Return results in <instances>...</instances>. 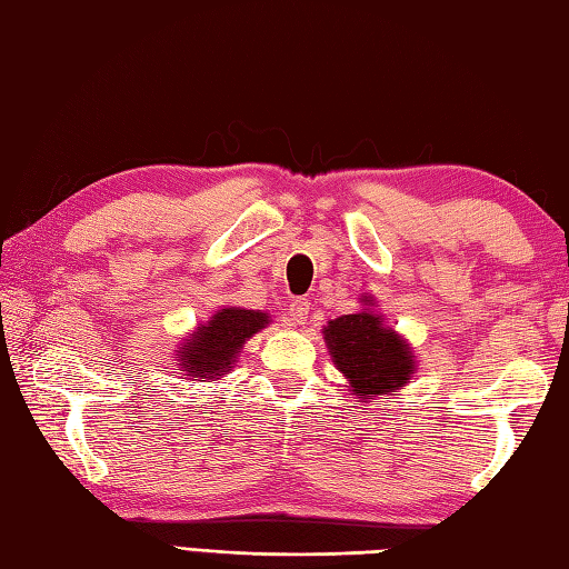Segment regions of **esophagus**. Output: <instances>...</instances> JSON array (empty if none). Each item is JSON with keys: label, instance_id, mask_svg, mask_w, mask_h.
<instances>
[{"label": "esophagus", "instance_id": "esophagus-1", "mask_svg": "<svg viewBox=\"0 0 569 569\" xmlns=\"http://www.w3.org/2000/svg\"><path fill=\"white\" fill-rule=\"evenodd\" d=\"M308 313H310V303H308L306 298L293 300V303L288 306V316H291V322H293V326H306Z\"/></svg>", "mask_w": 569, "mask_h": 569}]
</instances>
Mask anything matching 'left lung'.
Here are the masks:
<instances>
[{"mask_svg":"<svg viewBox=\"0 0 569 569\" xmlns=\"http://www.w3.org/2000/svg\"><path fill=\"white\" fill-rule=\"evenodd\" d=\"M360 303L358 313L328 320L322 338L355 399L370 402L409 385L417 372V355L377 313L375 296H360Z\"/></svg>","mask_w":569,"mask_h":569,"instance_id":"8db88e82","label":"left lung"}]
</instances>
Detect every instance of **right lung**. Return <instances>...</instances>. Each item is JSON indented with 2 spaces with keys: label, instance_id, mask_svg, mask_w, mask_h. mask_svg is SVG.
<instances>
[{
  "label": "right lung",
  "instance_id": "right-lung-1",
  "mask_svg": "<svg viewBox=\"0 0 569 569\" xmlns=\"http://www.w3.org/2000/svg\"><path fill=\"white\" fill-rule=\"evenodd\" d=\"M271 322L266 310H247L239 306H224L214 310L207 322L189 332L177 348V365L187 380L214 382L227 377L239 352L249 338ZM182 377V380H184Z\"/></svg>",
  "mask_w": 569,
  "mask_h": 569
}]
</instances>
